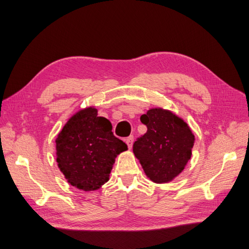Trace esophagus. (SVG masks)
<instances>
[{
    "instance_id": "34e87169",
    "label": "esophagus",
    "mask_w": 249,
    "mask_h": 249,
    "mask_svg": "<svg viewBox=\"0 0 249 249\" xmlns=\"http://www.w3.org/2000/svg\"><path fill=\"white\" fill-rule=\"evenodd\" d=\"M125 142H126V143H127L128 148L131 149V147H132V143H133V136H132V135L128 136V138L125 140Z\"/></svg>"
}]
</instances>
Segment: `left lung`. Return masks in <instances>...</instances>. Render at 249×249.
Here are the masks:
<instances>
[{
  "label": "left lung",
  "instance_id": "left-lung-1",
  "mask_svg": "<svg viewBox=\"0 0 249 249\" xmlns=\"http://www.w3.org/2000/svg\"><path fill=\"white\" fill-rule=\"evenodd\" d=\"M147 132L136 139L133 153L148 178L155 183L172 181L191 157L195 135L182 119L162 108L141 116Z\"/></svg>",
  "mask_w": 249,
  "mask_h": 249
}]
</instances>
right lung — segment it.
<instances>
[{"instance_id":"right-lung-1","label":"right lung","mask_w":249,"mask_h":249,"mask_svg":"<svg viewBox=\"0 0 249 249\" xmlns=\"http://www.w3.org/2000/svg\"><path fill=\"white\" fill-rule=\"evenodd\" d=\"M55 149L58 165L67 181L90 191L108 181L115 158L127 145L111 132L107 119L89 107L71 117L55 140Z\"/></svg>"}]
</instances>
